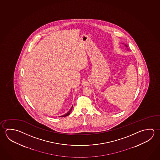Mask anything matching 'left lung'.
Wrapping results in <instances>:
<instances>
[{"label":"left lung","mask_w":160,"mask_h":160,"mask_svg":"<svg viewBox=\"0 0 160 160\" xmlns=\"http://www.w3.org/2000/svg\"><path fill=\"white\" fill-rule=\"evenodd\" d=\"M125 46H126V47H127V45H125Z\"/></svg>","instance_id":"1"}]
</instances>
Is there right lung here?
I'll use <instances>...</instances> for the list:
<instances>
[{
    "label": "right lung",
    "mask_w": 160,
    "mask_h": 160,
    "mask_svg": "<svg viewBox=\"0 0 160 160\" xmlns=\"http://www.w3.org/2000/svg\"><path fill=\"white\" fill-rule=\"evenodd\" d=\"M72 107H73V106H72V107L71 108V109L68 111L66 114H65V115H62V116L61 117H66V116H68V115H70V113L71 111V110H72Z\"/></svg>",
    "instance_id": "1"
}]
</instances>
